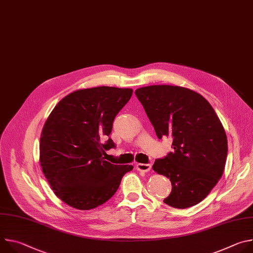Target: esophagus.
<instances>
[{
    "mask_svg": "<svg viewBox=\"0 0 253 253\" xmlns=\"http://www.w3.org/2000/svg\"><path fill=\"white\" fill-rule=\"evenodd\" d=\"M152 167V164L151 163H148V164H143V163H139L136 165V168L139 170V171H142V172H148L150 171Z\"/></svg>",
    "mask_w": 253,
    "mask_h": 253,
    "instance_id": "obj_1",
    "label": "esophagus"
}]
</instances>
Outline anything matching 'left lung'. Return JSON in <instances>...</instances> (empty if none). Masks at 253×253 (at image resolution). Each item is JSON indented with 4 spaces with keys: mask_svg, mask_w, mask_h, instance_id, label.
Masks as SVG:
<instances>
[{
    "mask_svg": "<svg viewBox=\"0 0 253 253\" xmlns=\"http://www.w3.org/2000/svg\"><path fill=\"white\" fill-rule=\"evenodd\" d=\"M141 102L156 135L173 139V152L156 159L153 170L170 179L164 202L184 209L201 202L217 184L227 157V137L212 106L187 88L153 85L139 88Z\"/></svg>",
    "mask_w": 253,
    "mask_h": 253,
    "instance_id": "left-lung-1",
    "label": "left lung"
}]
</instances>
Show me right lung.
I'll return each instance as SVG.
<instances>
[{
    "instance_id": "add662e5",
    "label": "right lung",
    "mask_w": 253,
    "mask_h": 253,
    "mask_svg": "<svg viewBox=\"0 0 253 253\" xmlns=\"http://www.w3.org/2000/svg\"><path fill=\"white\" fill-rule=\"evenodd\" d=\"M132 93L107 86L78 90L63 98L48 117L40 138V163L55 194L69 206L89 210L105 203L133 169L103 157L116 147L110 138L113 121Z\"/></svg>"
}]
</instances>
